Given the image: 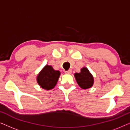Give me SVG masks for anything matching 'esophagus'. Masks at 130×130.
<instances>
[{
	"label": "esophagus",
	"instance_id": "1",
	"mask_svg": "<svg viewBox=\"0 0 130 130\" xmlns=\"http://www.w3.org/2000/svg\"><path fill=\"white\" fill-rule=\"evenodd\" d=\"M64 73H65L66 74H71V73H72V70H67V71H65Z\"/></svg>",
	"mask_w": 130,
	"mask_h": 130
}]
</instances>
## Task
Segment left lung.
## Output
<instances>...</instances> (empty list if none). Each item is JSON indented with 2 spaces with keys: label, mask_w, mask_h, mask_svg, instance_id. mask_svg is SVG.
I'll use <instances>...</instances> for the list:
<instances>
[{
  "label": "left lung",
  "mask_w": 130,
  "mask_h": 130,
  "mask_svg": "<svg viewBox=\"0 0 130 130\" xmlns=\"http://www.w3.org/2000/svg\"><path fill=\"white\" fill-rule=\"evenodd\" d=\"M74 77L77 84L83 89L90 88L93 86V77L86 67H83L80 73H74Z\"/></svg>",
  "instance_id": "8db88e82"
}]
</instances>
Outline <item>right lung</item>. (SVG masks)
I'll return each mask as SVG.
<instances>
[{
    "mask_svg": "<svg viewBox=\"0 0 130 130\" xmlns=\"http://www.w3.org/2000/svg\"><path fill=\"white\" fill-rule=\"evenodd\" d=\"M60 76V71L54 70L51 66L46 65L37 76V83L44 89L51 90L56 85Z\"/></svg>",
    "mask_w": 130,
    "mask_h": 130,
    "instance_id": "add662e5",
    "label": "right lung"
}]
</instances>
